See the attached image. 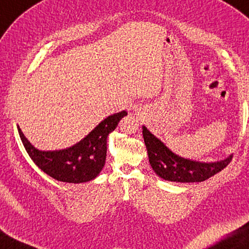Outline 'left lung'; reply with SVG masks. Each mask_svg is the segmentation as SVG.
Wrapping results in <instances>:
<instances>
[{"label":"left lung","mask_w":249,"mask_h":249,"mask_svg":"<svg viewBox=\"0 0 249 249\" xmlns=\"http://www.w3.org/2000/svg\"><path fill=\"white\" fill-rule=\"evenodd\" d=\"M142 136L148 153L149 163L160 178L174 182H201L224 169L231 155L215 162H200L179 157L142 126Z\"/></svg>","instance_id":"1"}]
</instances>
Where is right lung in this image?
<instances>
[{
    "instance_id": "1",
    "label": "right lung",
    "mask_w": 249,
    "mask_h": 249,
    "mask_svg": "<svg viewBox=\"0 0 249 249\" xmlns=\"http://www.w3.org/2000/svg\"><path fill=\"white\" fill-rule=\"evenodd\" d=\"M127 112L107 116L83 140L69 148L53 151L38 150L24 136L19 126L18 134L29 157L45 174L62 182L82 183L93 180L103 169L107 159V140Z\"/></svg>"
}]
</instances>
